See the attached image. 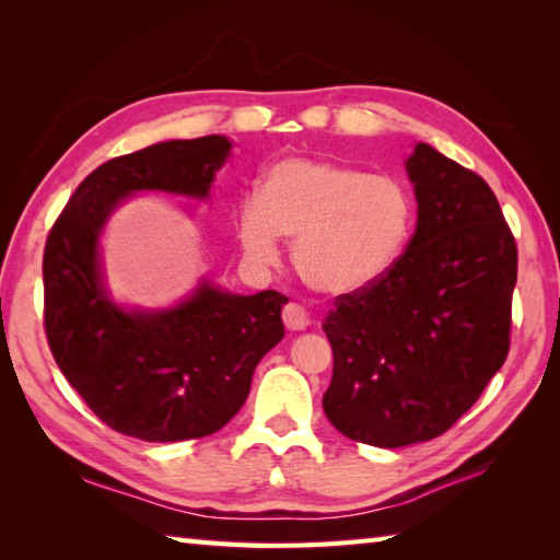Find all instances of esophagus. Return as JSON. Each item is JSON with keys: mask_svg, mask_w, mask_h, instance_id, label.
Instances as JSON below:
<instances>
[{"mask_svg": "<svg viewBox=\"0 0 560 560\" xmlns=\"http://www.w3.org/2000/svg\"><path fill=\"white\" fill-rule=\"evenodd\" d=\"M281 319H283V325H287L293 331L307 327V315L303 311V305H299V303H287V305H283Z\"/></svg>", "mask_w": 560, "mask_h": 560, "instance_id": "obj_1", "label": "esophagus"}]
</instances>
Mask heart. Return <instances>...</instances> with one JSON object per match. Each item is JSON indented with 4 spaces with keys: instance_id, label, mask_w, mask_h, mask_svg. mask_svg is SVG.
I'll list each match as a JSON object with an SVG mask.
<instances>
[{
    "instance_id": "1",
    "label": "heart",
    "mask_w": 560,
    "mask_h": 560,
    "mask_svg": "<svg viewBox=\"0 0 560 560\" xmlns=\"http://www.w3.org/2000/svg\"><path fill=\"white\" fill-rule=\"evenodd\" d=\"M413 217V197L397 177L289 156L261 173L257 199L237 209V241L247 259L269 265L279 237H287L307 287L347 295L373 287L397 265Z\"/></svg>"
}]
</instances>
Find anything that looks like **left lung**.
<instances>
[{
	"label": "left lung",
	"instance_id": "1",
	"mask_svg": "<svg viewBox=\"0 0 560 560\" xmlns=\"http://www.w3.org/2000/svg\"><path fill=\"white\" fill-rule=\"evenodd\" d=\"M407 171L419 201L407 249L373 287L339 295L323 325L327 419L375 447L450 431L501 371L513 327L517 245L493 189L428 144Z\"/></svg>",
	"mask_w": 560,
	"mask_h": 560
}]
</instances>
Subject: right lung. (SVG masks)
Segmentation results:
<instances>
[{
    "instance_id": "add662e5",
    "label": "right lung",
    "mask_w": 560,
    "mask_h": 560,
    "mask_svg": "<svg viewBox=\"0 0 560 560\" xmlns=\"http://www.w3.org/2000/svg\"><path fill=\"white\" fill-rule=\"evenodd\" d=\"M231 151L219 135L153 144L98 165L52 223L43 255L45 337L67 383L117 433L175 443L217 433L241 411L253 373L283 337L287 295H233L201 283L163 313L108 301L98 233L125 195L207 197Z\"/></svg>"
}]
</instances>
